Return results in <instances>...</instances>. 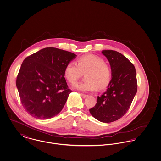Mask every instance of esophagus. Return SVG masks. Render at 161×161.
Returning a JSON list of instances; mask_svg holds the SVG:
<instances>
[{
	"label": "esophagus",
	"instance_id": "34e87169",
	"mask_svg": "<svg viewBox=\"0 0 161 161\" xmlns=\"http://www.w3.org/2000/svg\"><path fill=\"white\" fill-rule=\"evenodd\" d=\"M80 96H81L83 98H86V97H88V95H87V94H83V93H81V94H80Z\"/></svg>",
	"mask_w": 161,
	"mask_h": 161
}]
</instances>
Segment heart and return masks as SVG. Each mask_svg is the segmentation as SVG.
Segmentation results:
<instances>
[{"label": "heart", "mask_w": 161, "mask_h": 161, "mask_svg": "<svg viewBox=\"0 0 161 161\" xmlns=\"http://www.w3.org/2000/svg\"><path fill=\"white\" fill-rule=\"evenodd\" d=\"M77 64L69 62L67 64L64 75L69 82L75 84L82 73L86 81L74 85V88L84 92H92L105 88L110 83L111 69L102 58L93 55H85L77 59Z\"/></svg>", "instance_id": "b5f03b06"}]
</instances>
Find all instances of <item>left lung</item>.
<instances>
[{
  "label": "left lung",
  "instance_id": "8db88e82",
  "mask_svg": "<svg viewBox=\"0 0 161 161\" xmlns=\"http://www.w3.org/2000/svg\"><path fill=\"white\" fill-rule=\"evenodd\" d=\"M111 69L107 90L97 96L90 113L102 122L109 123L121 118L129 110L137 92L135 67L123 54L113 50H103Z\"/></svg>",
  "mask_w": 161,
  "mask_h": 161
}]
</instances>
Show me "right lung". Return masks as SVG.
<instances>
[{
  "mask_svg": "<svg viewBox=\"0 0 161 161\" xmlns=\"http://www.w3.org/2000/svg\"><path fill=\"white\" fill-rule=\"evenodd\" d=\"M73 53L48 47L27 57L18 73L16 86L24 108L33 117L48 119L58 115L71 92L64 77Z\"/></svg>",
  "mask_w": 161,
  "mask_h": 161,
  "instance_id": "1",
  "label": "right lung"
}]
</instances>
